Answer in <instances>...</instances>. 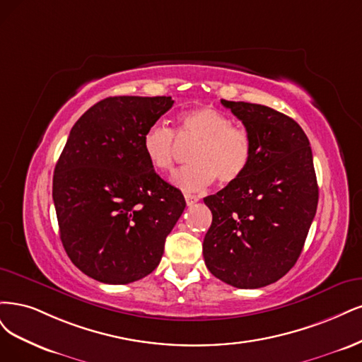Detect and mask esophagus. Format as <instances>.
Here are the masks:
<instances>
[{"label":"esophagus","mask_w":362,"mask_h":362,"mask_svg":"<svg viewBox=\"0 0 362 362\" xmlns=\"http://www.w3.org/2000/svg\"><path fill=\"white\" fill-rule=\"evenodd\" d=\"M185 202L188 206H192L194 203L198 202V197L194 195V194H185Z\"/></svg>","instance_id":"obj_1"}]
</instances>
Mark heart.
I'll use <instances>...</instances> for the list:
<instances>
[{"label":"heart","mask_w":362,"mask_h":362,"mask_svg":"<svg viewBox=\"0 0 362 362\" xmlns=\"http://www.w3.org/2000/svg\"><path fill=\"white\" fill-rule=\"evenodd\" d=\"M179 136L183 141H198L189 158L192 165L179 170L171 180L183 191H202L215 179L219 185H231L250 167V134L233 124L230 115L214 107L204 105L182 112ZM141 148L151 168L168 173L176 162V134L164 123L151 124L143 134Z\"/></svg>","instance_id":"heart-1"}]
</instances>
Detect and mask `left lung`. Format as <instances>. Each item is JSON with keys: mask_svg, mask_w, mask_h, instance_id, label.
<instances>
[{"mask_svg": "<svg viewBox=\"0 0 362 362\" xmlns=\"http://www.w3.org/2000/svg\"><path fill=\"white\" fill-rule=\"evenodd\" d=\"M252 139L243 176L204 198L212 226L203 242L207 269L238 288L278 281L299 259L316 215L319 186L310 141L288 115L221 99Z\"/></svg>", "mask_w": 362, "mask_h": 362, "instance_id": "1", "label": "left lung"}]
</instances>
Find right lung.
Listing matches in <instances>:
<instances>
[{
  "instance_id": "right-lung-1",
  "label": "right lung",
  "mask_w": 362,
  "mask_h": 362,
  "mask_svg": "<svg viewBox=\"0 0 362 362\" xmlns=\"http://www.w3.org/2000/svg\"><path fill=\"white\" fill-rule=\"evenodd\" d=\"M171 96H114L74 124L54 170L52 198L69 259L96 281L127 284L156 269L185 211L141 148Z\"/></svg>"
}]
</instances>
